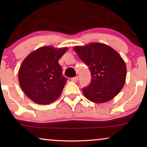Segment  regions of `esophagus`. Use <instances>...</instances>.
Returning <instances> with one entry per match:
<instances>
[{
	"mask_svg": "<svg viewBox=\"0 0 147 147\" xmlns=\"http://www.w3.org/2000/svg\"><path fill=\"white\" fill-rule=\"evenodd\" d=\"M78 79H79V77H78V76H76V77H75V78H71V80L73 82H77L78 81Z\"/></svg>",
	"mask_w": 147,
	"mask_h": 147,
	"instance_id": "esophagus-1",
	"label": "esophagus"
}]
</instances>
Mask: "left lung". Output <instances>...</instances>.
Listing matches in <instances>:
<instances>
[{"mask_svg":"<svg viewBox=\"0 0 147 147\" xmlns=\"http://www.w3.org/2000/svg\"><path fill=\"white\" fill-rule=\"evenodd\" d=\"M74 50L91 72V83L82 89L85 97L94 103L111 100L124 86L126 65L113 48L102 43L75 46Z\"/></svg>","mask_w":147,"mask_h":147,"instance_id":"obj_1","label":"left lung"}]
</instances>
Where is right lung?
Masks as SVG:
<instances>
[{"label":"right lung","mask_w":147,"mask_h":147,"mask_svg":"<svg viewBox=\"0 0 147 147\" xmlns=\"http://www.w3.org/2000/svg\"><path fill=\"white\" fill-rule=\"evenodd\" d=\"M67 49L45 46L31 52L23 60L19 69V84L35 103L47 105L61 96L67 79L62 76L58 61Z\"/></svg>","instance_id":"add662e5"}]
</instances>
